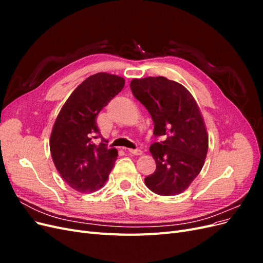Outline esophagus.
<instances>
[{
    "instance_id": "1",
    "label": "esophagus",
    "mask_w": 263,
    "mask_h": 263,
    "mask_svg": "<svg viewBox=\"0 0 263 263\" xmlns=\"http://www.w3.org/2000/svg\"><path fill=\"white\" fill-rule=\"evenodd\" d=\"M127 151H128L129 154L135 155V156H140L142 154V151L140 149H127Z\"/></svg>"
}]
</instances>
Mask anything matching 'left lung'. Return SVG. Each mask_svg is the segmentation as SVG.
I'll return each mask as SVG.
<instances>
[{
    "label": "left lung",
    "mask_w": 263,
    "mask_h": 263,
    "mask_svg": "<svg viewBox=\"0 0 263 263\" xmlns=\"http://www.w3.org/2000/svg\"><path fill=\"white\" fill-rule=\"evenodd\" d=\"M130 90L153 118L155 136L150 146L156 171L145 184L162 196L178 195L201 172L209 149V134L193 95L182 84L164 77L133 79Z\"/></svg>",
    "instance_id": "1"
}]
</instances>
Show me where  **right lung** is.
Here are the masks:
<instances>
[{"label":"right lung","mask_w":263,"mask_h":263,"mask_svg":"<svg viewBox=\"0 0 263 263\" xmlns=\"http://www.w3.org/2000/svg\"><path fill=\"white\" fill-rule=\"evenodd\" d=\"M124 85V78L116 74L90 76L71 93L55 118L49 139L51 158L63 181L77 192L100 190L113 169L117 149L95 144L101 137L97 117Z\"/></svg>","instance_id":"obj_1"}]
</instances>
